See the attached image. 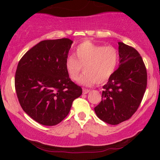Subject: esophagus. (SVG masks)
<instances>
[{
  "label": "esophagus",
  "mask_w": 160,
  "mask_h": 160,
  "mask_svg": "<svg viewBox=\"0 0 160 160\" xmlns=\"http://www.w3.org/2000/svg\"><path fill=\"white\" fill-rule=\"evenodd\" d=\"M89 89H82V93H83V94H87L88 92H89Z\"/></svg>",
  "instance_id": "34e87169"
}]
</instances>
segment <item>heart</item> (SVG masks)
Instances as JSON below:
<instances>
[{
  "label": "heart",
  "instance_id": "obj_1",
  "mask_svg": "<svg viewBox=\"0 0 160 160\" xmlns=\"http://www.w3.org/2000/svg\"><path fill=\"white\" fill-rule=\"evenodd\" d=\"M75 58L69 56L65 61L68 74L72 80H78L84 70L80 82L85 86H92L108 81L117 68L119 52L111 45L102 46L84 41L77 47Z\"/></svg>",
  "mask_w": 160,
  "mask_h": 160
}]
</instances>
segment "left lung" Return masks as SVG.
<instances>
[{"mask_svg":"<svg viewBox=\"0 0 160 160\" xmlns=\"http://www.w3.org/2000/svg\"><path fill=\"white\" fill-rule=\"evenodd\" d=\"M120 66L104 85L102 101L95 108L100 120L117 125L131 118L146 91L148 74L139 52L118 42Z\"/></svg>","mask_w":160,"mask_h":160,"instance_id":"1","label":"left lung"}]
</instances>
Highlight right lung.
Listing matches in <instances>:
<instances>
[{"label": "right lung", "mask_w": 160, "mask_h": 160, "mask_svg": "<svg viewBox=\"0 0 160 160\" xmlns=\"http://www.w3.org/2000/svg\"><path fill=\"white\" fill-rule=\"evenodd\" d=\"M73 41L42 40L19 60L15 89L23 111L36 122L55 126L68 114L82 88L69 78L65 61Z\"/></svg>", "instance_id": "1"}]
</instances>
